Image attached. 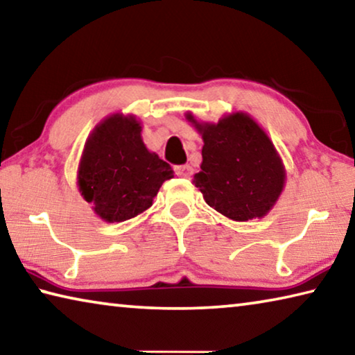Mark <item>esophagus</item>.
I'll return each mask as SVG.
<instances>
[{
	"label": "esophagus",
	"instance_id": "esophagus-1",
	"mask_svg": "<svg viewBox=\"0 0 355 355\" xmlns=\"http://www.w3.org/2000/svg\"><path fill=\"white\" fill-rule=\"evenodd\" d=\"M175 173L178 177L183 178H189L192 175V167L189 164H183V166H177L175 167Z\"/></svg>",
	"mask_w": 355,
	"mask_h": 355
}]
</instances>
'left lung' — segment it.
Here are the masks:
<instances>
[{"label": "left lung", "instance_id": "obj_1", "mask_svg": "<svg viewBox=\"0 0 355 355\" xmlns=\"http://www.w3.org/2000/svg\"><path fill=\"white\" fill-rule=\"evenodd\" d=\"M186 119L202 135L200 172L194 184L225 218L245 222L266 216L285 184V167L272 141L249 114L233 112L218 123Z\"/></svg>", "mask_w": 355, "mask_h": 355}]
</instances>
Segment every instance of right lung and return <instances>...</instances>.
Instances as JSON below:
<instances>
[{
	"label": "right lung",
	"mask_w": 355,
	"mask_h": 355,
	"mask_svg": "<svg viewBox=\"0 0 355 355\" xmlns=\"http://www.w3.org/2000/svg\"><path fill=\"white\" fill-rule=\"evenodd\" d=\"M135 116L112 114L94 128L78 167V188L106 222L135 218L152 207L172 167L148 152Z\"/></svg>",
	"instance_id": "obj_1"
}]
</instances>
